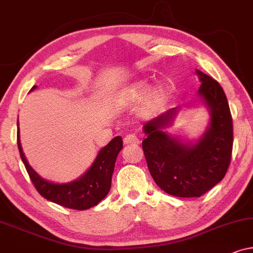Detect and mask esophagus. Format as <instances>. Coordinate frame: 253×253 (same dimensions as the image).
Listing matches in <instances>:
<instances>
[{"mask_svg": "<svg viewBox=\"0 0 253 253\" xmlns=\"http://www.w3.org/2000/svg\"><path fill=\"white\" fill-rule=\"evenodd\" d=\"M123 141H124V144H126V145H133V144H139L140 143V140L138 139V137L136 136V134H132V133L126 134V136L124 137Z\"/></svg>", "mask_w": 253, "mask_h": 253, "instance_id": "obj_1", "label": "esophagus"}]
</instances>
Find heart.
I'll return each mask as SVG.
<instances>
[{
    "label": "heart",
    "instance_id": "obj_1",
    "mask_svg": "<svg viewBox=\"0 0 253 253\" xmlns=\"http://www.w3.org/2000/svg\"><path fill=\"white\" fill-rule=\"evenodd\" d=\"M148 89V85L145 82H139L136 84L130 85L122 94H121V101L124 103H134L143 99ZM169 93L168 89L164 86H157L148 92L145 98V107L147 109H155L164 105L168 100Z\"/></svg>",
    "mask_w": 253,
    "mask_h": 253
}]
</instances>
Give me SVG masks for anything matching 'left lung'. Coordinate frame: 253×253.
<instances>
[{
  "label": "left lung",
  "instance_id": "8db88e82",
  "mask_svg": "<svg viewBox=\"0 0 253 253\" xmlns=\"http://www.w3.org/2000/svg\"><path fill=\"white\" fill-rule=\"evenodd\" d=\"M202 85L198 95L209 108L211 120L196 143H184L164 131L177 108L169 109L143 126V151L154 182L168 195L200 197L226 175L233 151V120L227 96L215 79L197 70Z\"/></svg>",
  "mask_w": 253,
  "mask_h": 253
}]
</instances>
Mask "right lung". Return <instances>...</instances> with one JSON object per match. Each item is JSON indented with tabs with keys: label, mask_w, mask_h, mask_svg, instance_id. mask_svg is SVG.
<instances>
[{
	"label": "right lung",
	"mask_w": 253,
	"mask_h": 253,
	"mask_svg": "<svg viewBox=\"0 0 253 253\" xmlns=\"http://www.w3.org/2000/svg\"><path fill=\"white\" fill-rule=\"evenodd\" d=\"M34 85L31 91L36 89ZM18 126V122H17ZM17 145L20 158L25 166L33 185L43 198L67 209L84 211L98 205L108 195L112 186V176L115 167L116 158L123 148L122 137L117 136L102 147L93 161L91 167L81 177L70 183L57 184L41 177L27 162L23 153L19 140V127L17 129Z\"/></svg>",
	"instance_id": "1"
}]
</instances>
